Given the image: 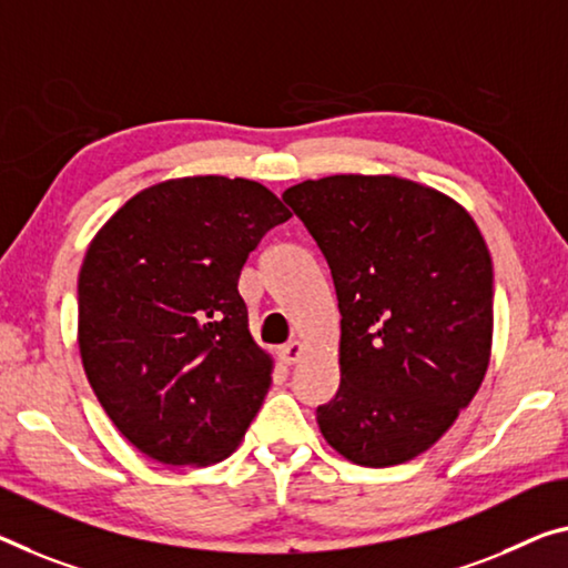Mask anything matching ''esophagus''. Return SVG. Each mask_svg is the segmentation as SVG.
<instances>
[{
  "label": "esophagus",
  "instance_id": "1",
  "mask_svg": "<svg viewBox=\"0 0 568 568\" xmlns=\"http://www.w3.org/2000/svg\"><path fill=\"white\" fill-rule=\"evenodd\" d=\"M302 353H304V345L300 343V339H292V343L278 347V361H282L284 365H294L302 357Z\"/></svg>",
  "mask_w": 568,
  "mask_h": 568
}]
</instances>
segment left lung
Masks as SVG:
<instances>
[{"instance_id": "8db88e82", "label": "left lung", "mask_w": 568, "mask_h": 568, "mask_svg": "<svg viewBox=\"0 0 568 568\" xmlns=\"http://www.w3.org/2000/svg\"><path fill=\"white\" fill-rule=\"evenodd\" d=\"M282 197L325 256L343 317L322 436L363 467L414 459L455 424L490 363L483 235L455 200L390 174H333Z\"/></svg>"}]
</instances>
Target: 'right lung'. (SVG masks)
Segmentation results:
<instances>
[{
  "label": "right lung",
  "mask_w": 568,
  "mask_h": 568,
  "mask_svg": "<svg viewBox=\"0 0 568 568\" xmlns=\"http://www.w3.org/2000/svg\"><path fill=\"white\" fill-rule=\"evenodd\" d=\"M251 180L185 178L134 195L78 276V345L103 412L146 457L211 465L254 422L272 357L248 333L239 276L290 221Z\"/></svg>",
  "instance_id": "obj_1"
}]
</instances>
